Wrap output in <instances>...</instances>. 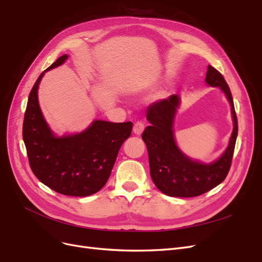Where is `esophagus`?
<instances>
[{
	"instance_id": "esophagus-1",
	"label": "esophagus",
	"mask_w": 262,
	"mask_h": 262,
	"mask_svg": "<svg viewBox=\"0 0 262 262\" xmlns=\"http://www.w3.org/2000/svg\"><path fill=\"white\" fill-rule=\"evenodd\" d=\"M144 130V122L143 121H137L133 125V132L137 134V136H140V134L143 132Z\"/></svg>"
}]
</instances>
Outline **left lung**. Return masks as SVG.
Listing matches in <instances>:
<instances>
[{
    "label": "left lung",
    "instance_id": "left-lung-1",
    "mask_svg": "<svg viewBox=\"0 0 262 262\" xmlns=\"http://www.w3.org/2000/svg\"><path fill=\"white\" fill-rule=\"evenodd\" d=\"M205 82L213 87H221L231 102L234 130L229 144L217 161L201 164L182 154L176 145L172 123L179 105L177 95L167 99L157 100L147 108L146 118L150 125L146 126L142 139L148 153L149 172L158 190L169 196L191 198L203 194L220 185L232 165L235 143L238 133V123L235 113L231 90L216 69L209 66Z\"/></svg>",
    "mask_w": 262,
    "mask_h": 262
}]
</instances>
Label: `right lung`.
Listing matches in <instances>:
<instances>
[{"mask_svg":"<svg viewBox=\"0 0 262 262\" xmlns=\"http://www.w3.org/2000/svg\"><path fill=\"white\" fill-rule=\"evenodd\" d=\"M64 54L47 69L64 63ZM46 71L39 75L29 93L23 123L29 166L35 176L55 192L87 196L106 185L119 149L131 136V121L115 123L96 120L89 129L57 138L49 129L38 102V86Z\"/></svg>","mask_w":262,"mask_h":262,"instance_id":"1","label":"right lung"}]
</instances>
